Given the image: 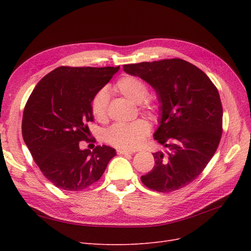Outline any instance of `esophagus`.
Here are the masks:
<instances>
[{
  "label": "esophagus",
  "instance_id": "1",
  "mask_svg": "<svg viewBox=\"0 0 251 251\" xmlns=\"http://www.w3.org/2000/svg\"><path fill=\"white\" fill-rule=\"evenodd\" d=\"M134 151L130 150H124V149H118L117 150V154L118 155H127V154H133Z\"/></svg>",
  "mask_w": 251,
  "mask_h": 251
}]
</instances>
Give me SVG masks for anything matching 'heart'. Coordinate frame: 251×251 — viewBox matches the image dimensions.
<instances>
[{
	"mask_svg": "<svg viewBox=\"0 0 251 251\" xmlns=\"http://www.w3.org/2000/svg\"><path fill=\"white\" fill-rule=\"evenodd\" d=\"M115 89L128 100L139 103L140 108L148 114H153L156 105L146 100L149 95V87L142 79L131 76L121 77L115 85ZM109 91L100 89L91 101V112L100 121H103L108 115ZM151 126L146 119H137L130 124H116L111 126L105 134V141L119 149H135L139 147L143 139L149 135Z\"/></svg>",
	"mask_w": 251,
	"mask_h": 251,
	"instance_id": "heart-1",
	"label": "heart"
}]
</instances>
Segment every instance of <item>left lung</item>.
Instances as JSON below:
<instances>
[{
  "label": "left lung",
  "instance_id": "left-lung-1",
  "mask_svg": "<svg viewBox=\"0 0 251 251\" xmlns=\"http://www.w3.org/2000/svg\"><path fill=\"white\" fill-rule=\"evenodd\" d=\"M156 91L160 126L154 138L168 151L153 154V170L142 183L159 193L193 182L215 155L222 135L223 109L218 89L198 67L181 58L125 65Z\"/></svg>",
  "mask_w": 251,
  "mask_h": 251
}]
</instances>
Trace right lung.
<instances>
[{"instance_id": "1", "label": "right lung", "mask_w": 251, "mask_h": 251, "mask_svg": "<svg viewBox=\"0 0 251 251\" xmlns=\"http://www.w3.org/2000/svg\"><path fill=\"white\" fill-rule=\"evenodd\" d=\"M118 67H58L44 76L29 96L22 134L35 163L56 187L82 191L100 179L116 151L97 146L80 150L93 121L91 101Z\"/></svg>"}]
</instances>
